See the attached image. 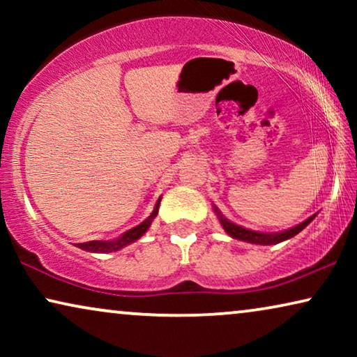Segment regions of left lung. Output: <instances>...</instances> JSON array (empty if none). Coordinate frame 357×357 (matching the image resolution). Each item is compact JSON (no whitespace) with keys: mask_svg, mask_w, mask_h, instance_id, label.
<instances>
[{"mask_svg":"<svg viewBox=\"0 0 357 357\" xmlns=\"http://www.w3.org/2000/svg\"><path fill=\"white\" fill-rule=\"evenodd\" d=\"M216 214L219 218V221H221L224 231H226L229 236L234 237V238H238V241H243V242H250V243H260V245H273V243H280L282 241H287V238L294 237L299 234L302 229H305L309 226L312 219L315 218L310 216L307 221L301 222L299 226L292 227V229H287L284 232H280V234H263V232H255V231H250V229H245V227H241L237 226V224H234L231 221H227L226 218L222 216L221 213H219V209H216Z\"/></svg>","mask_w":357,"mask_h":357,"instance_id":"left-lung-1","label":"left lung"}]
</instances>
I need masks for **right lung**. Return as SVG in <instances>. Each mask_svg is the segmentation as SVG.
I'll return each mask as SVG.
<instances>
[{"label":"right lung","mask_w":357,"mask_h":357,"mask_svg":"<svg viewBox=\"0 0 357 357\" xmlns=\"http://www.w3.org/2000/svg\"><path fill=\"white\" fill-rule=\"evenodd\" d=\"M159 203H160V198L158 204H155L154 211L151 216L146 219L139 224V226H136L133 229H130L128 232H125L123 236L120 238H116V241H112V242H102V241H92V242H84V243H77V247L82 248V250H87V252H94V253H105V252H115V250H120V248H123L125 245H128V243L138 241V238L143 236V234L148 231L151 222H153V219L155 218V214L159 211Z\"/></svg>","instance_id":"add662e5"}]
</instances>
